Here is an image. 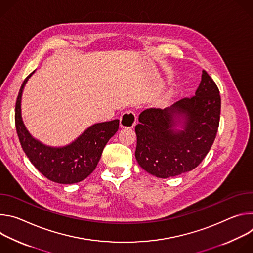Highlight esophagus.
I'll return each instance as SVG.
<instances>
[{"label":"esophagus","instance_id":"1","mask_svg":"<svg viewBox=\"0 0 253 253\" xmlns=\"http://www.w3.org/2000/svg\"><path fill=\"white\" fill-rule=\"evenodd\" d=\"M136 123V114L133 111H126L120 117L121 128H132Z\"/></svg>","mask_w":253,"mask_h":253}]
</instances>
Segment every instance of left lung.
<instances>
[{
    "label": "left lung",
    "instance_id": "1",
    "mask_svg": "<svg viewBox=\"0 0 253 253\" xmlns=\"http://www.w3.org/2000/svg\"><path fill=\"white\" fill-rule=\"evenodd\" d=\"M220 109L219 90L203 70L195 96L165 109L150 108L141 112L135 127L138 164L158 178L193 170L212 146Z\"/></svg>",
    "mask_w": 253,
    "mask_h": 253
}]
</instances>
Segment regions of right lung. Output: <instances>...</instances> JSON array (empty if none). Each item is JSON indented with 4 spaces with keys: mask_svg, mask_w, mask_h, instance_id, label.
Here are the masks:
<instances>
[{
    "mask_svg": "<svg viewBox=\"0 0 253 253\" xmlns=\"http://www.w3.org/2000/svg\"><path fill=\"white\" fill-rule=\"evenodd\" d=\"M34 73L35 71L23 82L16 102L15 122L22 148L31 163L51 181L78 183L95 170L107 142L118 131L119 120L93 124L67 145H46L33 137L22 117L23 91Z\"/></svg>",
    "mask_w": 253,
    "mask_h": 253,
    "instance_id": "obj_1",
    "label": "right lung"
}]
</instances>
